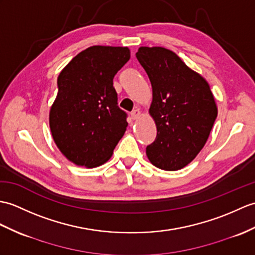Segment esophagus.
Wrapping results in <instances>:
<instances>
[{
    "label": "esophagus",
    "mask_w": 255,
    "mask_h": 255,
    "mask_svg": "<svg viewBox=\"0 0 255 255\" xmlns=\"http://www.w3.org/2000/svg\"><path fill=\"white\" fill-rule=\"evenodd\" d=\"M140 117V111L139 110H134L131 112V118L132 120H138Z\"/></svg>",
    "instance_id": "34e87169"
}]
</instances>
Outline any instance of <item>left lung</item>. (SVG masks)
Wrapping results in <instances>:
<instances>
[{
	"label": "left lung",
	"instance_id": "1",
	"mask_svg": "<svg viewBox=\"0 0 255 255\" xmlns=\"http://www.w3.org/2000/svg\"><path fill=\"white\" fill-rule=\"evenodd\" d=\"M151 81L149 113L156 138L146 146L150 162L164 170H177L202 150L217 117V106L202 76L189 68L173 51L141 46L135 53Z\"/></svg>",
	"mask_w": 255,
	"mask_h": 255
}]
</instances>
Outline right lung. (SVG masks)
Masks as SVG:
<instances>
[{"label":"right lung","mask_w":255,"mask_h":255,"mask_svg":"<svg viewBox=\"0 0 255 255\" xmlns=\"http://www.w3.org/2000/svg\"><path fill=\"white\" fill-rule=\"evenodd\" d=\"M129 58L128 47L94 45L58 76L50 129L60 151L78 166L108 162L126 131L127 114L118 108L113 79Z\"/></svg>","instance_id":"1"}]
</instances>
